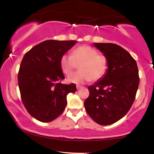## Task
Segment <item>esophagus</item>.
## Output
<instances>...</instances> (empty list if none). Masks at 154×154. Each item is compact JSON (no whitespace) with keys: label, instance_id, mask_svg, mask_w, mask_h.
Wrapping results in <instances>:
<instances>
[{"label":"esophagus","instance_id":"34e87169","mask_svg":"<svg viewBox=\"0 0 154 154\" xmlns=\"http://www.w3.org/2000/svg\"><path fill=\"white\" fill-rule=\"evenodd\" d=\"M76 87H77V90H79V89H81V88H83L82 85H77V86H76Z\"/></svg>","mask_w":154,"mask_h":154}]
</instances>
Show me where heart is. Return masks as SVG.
<instances>
[{
  "instance_id": "heart-1",
  "label": "heart",
  "mask_w": 154,
  "mask_h": 154,
  "mask_svg": "<svg viewBox=\"0 0 154 154\" xmlns=\"http://www.w3.org/2000/svg\"><path fill=\"white\" fill-rule=\"evenodd\" d=\"M80 71L72 74L68 81L74 83L96 82L105 76L109 68V60L104 54L98 53L96 49L88 45L80 46L72 52V55L64 54L60 58V66L65 74L69 75L74 70Z\"/></svg>"
}]
</instances>
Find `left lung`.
Returning <instances> with one entry per match:
<instances>
[{
	"label": "left lung",
	"instance_id": "8db88e82",
	"mask_svg": "<svg viewBox=\"0 0 154 154\" xmlns=\"http://www.w3.org/2000/svg\"><path fill=\"white\" fill-rule=\"evenodd\" d=\"M109 60V68L102 80L88 87L85 110L97 124L117 122L132 106L140 83L137 65L123 47L112 43H94Z\"/></svg>",
	"mask_w": 154,
	"mask_h": 154
}]
</instances>
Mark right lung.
<instances>
[{
    "instance_id": "1",
    "label": "right lung",
    "mask_w": 154,
    "mask_h": 154,
    "mask_svg": "<svg viewBox=\"0 0 154 154\" xmlns=\"http://www.w3.org/2000/svg\"><path fill=\"white\" fill-rule=\"evenodd\" d=\"M76 41L46 40L25 54L18 72L22 102L28 113L42 122L58 118L67 104L66 96L76 85L62 84L65 79L60 58Z\"/></svg>"
}]
</instances>
